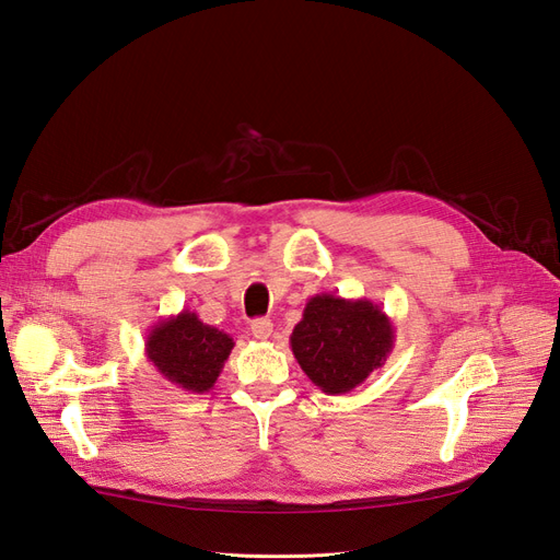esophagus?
<instances>
[{
    "label": "esophagus",
    "instance_id": "esophagus-1",
    "mask_svg": "<svg viewBox=\"0 0 560 560\" xmlns=\"http://www.w3.org/2000/svg\"><path fill=\"white\" fill-rule=\"evenodd\" d=\"M249 331H252V337H254V339L266 341V339L270 337V331H273V323H270L268 317H259V320H254V323H252Z\"/></svg>",
    "mask_w": 560,
    "mask_h": 560
}]
</instances>
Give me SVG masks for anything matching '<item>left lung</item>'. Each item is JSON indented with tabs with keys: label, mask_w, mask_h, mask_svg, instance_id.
Returning <instances> with one entry per match:
<instances>
[{
	"label": "left lung",
	"mask_w": 560,
	"mask_h": 560,
	"mask_svg": "<svg viewBox=\"0 0 560 560\" xmlns=\"http://www.w3.org/2000/svg\"><path fill=\"white\" fill-rule=\"evenodd\" d=\"M396 341L390 317L370 299L315 294L292 329L301 370L327 396H341L380 370Z\"/></svg>",
	"instance_id": "left-lung-1"
}]
</instances>
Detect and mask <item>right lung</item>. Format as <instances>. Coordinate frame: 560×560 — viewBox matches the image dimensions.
<instances>
[{
  "label": "right lung",
  "instance_id": "right-lung-1",
  "mask_svg": "<svg viewBox=\"0 0 560 560\" xmlns=\"http://www.w3.org/2000/svg\"><path fill=\"white\" fill-rule=\"evenodd\" d=\"M233 346L231 335L205 325L198 313L184 308L148 331L145 355L176 388L207 393L217 384Z\"/></svg>",
  "mask_w": 560,
  "mask_h": 560
}]
</instances>
